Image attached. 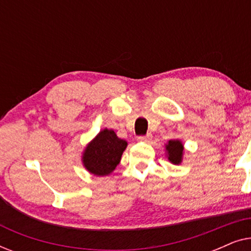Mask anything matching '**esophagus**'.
I'll return each instance as SVG.
<instances>
[{
	"label": "esophagus",
	"instance_id": "34e87169",
	"mask_svg": "<svg viewBox=\"0 0 251 251\" xmlns=\"http://www.w3.org/2000/svg\"><path fill=\"white\" fill-rule=\"evenodd\" d=\"M151 139H152V135H151V133H147L146 136H139L138 137L139 142H144V143H149Z\"/></svg>",
	"mask_w": 251,
	"mask_h": 251
}]
</instances>
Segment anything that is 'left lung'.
I'll return each instance as SVG.
<instances>
[{
  "label": "left lung",
  "instance_id": "left-lung-1",
  "mask_svg": "<svg viewBox=\"0 0 251 251\" xmlns=\"http://www.w3.org/2000/svg\"><path fill=\"white\" fill-rule=\"evenodd\" d=\"M166 151L168 153V160H169L171 163L179 164L181 162V160H183L184 146L180 140H169L166 145Z\"/></svg>",
  "mask_w": 251,
  "mask_h": 251
}]
</instances>
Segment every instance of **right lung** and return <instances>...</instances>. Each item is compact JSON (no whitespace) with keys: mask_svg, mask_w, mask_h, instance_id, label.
Returning <instances> with one entry per match:
<instances>
[{"mask_svg":"<svg viewBox=\"0 0 251 251\" xmlns=\"http://www.w3.org/2000/svg\"><path fill=\"white\" fill-rule=\"evenodd\" d=\"M128 143L119 138L112 129H104L85 147L82 162L89 173L106 176L120 163Z\"/></svg>","mask_w":251,"mask_h":251,"instance_id":"obj_1","label":"right lung"}]
</instances>
